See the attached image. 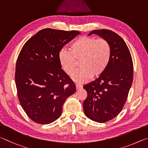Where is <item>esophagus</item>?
Masks as SVG:
<instances>
[{
    "instance_id": "esophagus-1",
    "label": "esophagus",
    "mask_w": 148,
    "mask_h": 148,
    "mask_svg": "<svg viewBox=\"0 0 148 148\" xmlns=\"http://www.w3.org/2000/svg\"><path fill=\"white\" fill-rule=\"evenodd\" d=\"M81 88H82V86L81 84H76V89L77 90H80V89H81Z\"/></svg>"
}]
</instances>
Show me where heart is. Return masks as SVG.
Masks as SVG:
<instances>
[{
	"label": "heart",
	"mask_w": 148,
	"mask_h": 148,
	"mask_svg": "<svg viewBox=\"0 0 148 148\" xmlns=\"http://www.w3.org/2000/svg\"><path fill=\"white\" fill-rule=\"evenodd\" d=\"M112 56V48L103 38L95 39L82 36L69 46V51L62 49L58 53V61L62 69L71 76L77 69V62L81 67L73 77L78 83H84L92 77L97 78L107 69Z\"/></svg>",
	"instance_id": "heart-1"
}]
</instances>
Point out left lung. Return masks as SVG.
<instances>
[{
  "mask_svg": "<svg viewBox=\"0 0 148 148\" xmlns=\"http://www.w3.org/2000/svg\"><path fill=\"white\" fill-rule=\"evenodd\" d=\"M92 34L110 43L112 56L101 75L83 86L88 94L83 109L90 120L105 123L116 117L125 105L133 82V64L129 48L117 34L107 29L92 30L88 36Z\"/></svg>",
  "mask_w": 148,
  "mask_h": 148,
  "instance_id": "obj_1",
  "label": "left lung"
}]
</instances>
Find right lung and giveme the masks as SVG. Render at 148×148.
<instances>
[{
  "label": "right lung",
  "mask_w": 148,
  "mask_h": 148,
  "mask_svg": "<svg viewBox=\"0 0 148 148\" xmlns=\"http://www.w3.org/2000/svg\"><path fill=\"white\" fill-rule=\"evenodd\" d=\"M81 32L45 28L30 38L18 56L15 81L18 99L31 120L49 124L62 114L76 87L58 61V53Z\"/></svg>",
  "instance_id": "right-lung-1"
}]
</instances>
